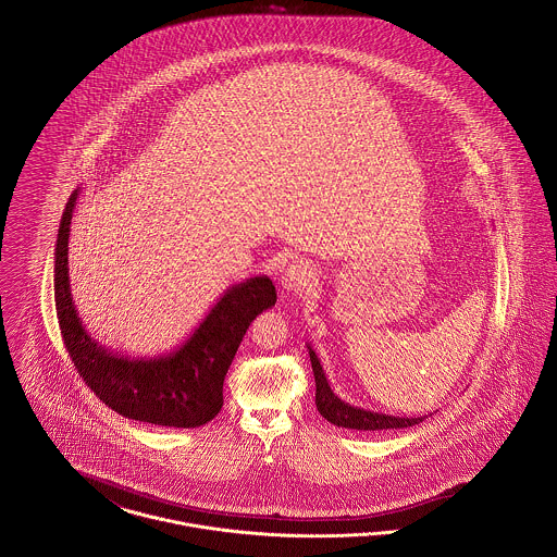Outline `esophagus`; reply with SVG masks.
Here are the masks:
<instances>
[{"label":"esophagus","mask_w":557,"mask_h":557,"mask_svg":"<svg viewBox=\"0 0 557 557\" xmlns=\"http://www.w3.org/2000/svg\"><path fill=\"white\" fill-rule=\"evenodd\" d=\"M317 278V272L314 268L310 265V262H304V260H297L293 264L285 268L283 276H281V283H283V289L292 293H301L308 287H312Z\"/></svg>","instance_id":"esophagus-1"}]
</instances>
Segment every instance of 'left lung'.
Returning a JSON list of instances; mask_svg holds the SVG:
<instances>
[{"label": "left lung", "instance_id": "obj_1", "mask_svg": "<svg viewBox=\"0 0 557 557\" xmlns=\"http://www.w3.org/2000/svg\"><path fill=\"white\" fill-rule=\"evenodd\" d=\"M308 354L317 381V409L326 421H331L337 428L360 430V432H383V430H398V428H412L421 423L425 417H394L377 410H364L360 407H351L350 403H344L339 396L333 394L329 381L324 377L321 360L312 346L308 344Z\"/></svg>", "mask_w": 557, "mask_h": 557}]
</instances>
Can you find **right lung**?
<instances>
[{"mask_svg": "<svg viewBox=\"0 0 557 557\" xmlns=\"http://www.w3.org/2000/svg\"><path fill=\"white\" fill-rule=\"evenodd\" d=\"M79 199L64 207L54 251V299L60 333L77 373L119 414L163 428H199L224 405L222 387L249 324L276 304L268 276L228 287L176 350L132 358L98 344L75 310L69 285V235Z\"/></svg>", "mask_w": 557, "mask_h": 557, "instance_id": "obj_1", "label": "right lung"}]
</instances>
